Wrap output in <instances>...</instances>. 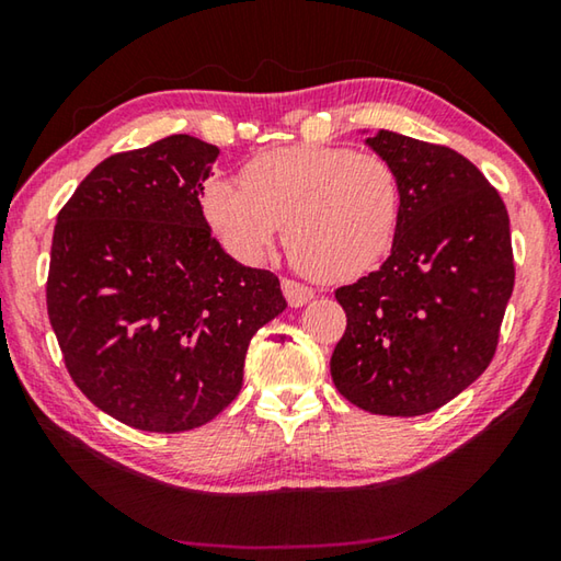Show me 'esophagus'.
<instances>
[{
    "label": "esophagus",
    "mask_w": 561,
    "mask_h": 561,
    "mask_svg": "<svg viewBox=\"0 0 561 561\" xmlns=\"http://www.w3.org/2000/svg\"><path fill=\"white\" fill-rule=\"evenodd\" d=\"M282 291H284V297H287L289 307H304V304L314 299V289L297 279H282Z\"/></svg>",
    "instance_id": "1"
}]
</instances>
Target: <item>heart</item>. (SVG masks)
I'll list each match as a JSON object with an SVG mask.
<instances>
[{"instance_id": "b5f03b06", "label": "heart", "mask_w": 561, "mask_h": 561, "mask_svg": "<svg viewBox=\"0 0 561 561\" xmlns=\"http://www.w3.org/2000/svg\"><path fill=\"white\" fill-rule=\"evenodd\" d=\"M203 205L215 232L240 260H260L284 227L294 267L324 282H344L388 252L401 222L403 183L383 156L297 146L254 158L242 185L213 180Z\"/></svg>"}]
</instances>
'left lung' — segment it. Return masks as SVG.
<instances>
[{"label":"left lung","mask_w":561,"mask_h":561,"mask_svg":"<svg viewBox=\"0 0 561 561\" xmlns=\"http://www.w3.org/2000/svg\"><path fill=\"white\" fill-rule=\"evenodd\" d=\"M403 183L393 250L339 287L346 331L331 356L339 393L376 415H423L495 356L515 287L507 207L458 150L393 130L366 140Z\"/></svg>","instance_id":"left-lung-1"}]
</instances>
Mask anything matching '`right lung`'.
<instances>
[{
  "label": "right lung",
  "instance_id": "1",
  "mask_svg": "<svg viewBox=\"0 0 561 561\" xmlns=\"http://www.w3.org/2000/svg\"><path fill=\"white\" fill-rule=\"evenodd\" d=\"M217 156L193 136L116 153L56 217L46 309L66 371L130 428L213 421L240 393L252 336L287 309L277 274L210 232L201 195Z\"/></svg>",
  "mask_w": 561,
  "mask_h": 561
}]
</instances>
